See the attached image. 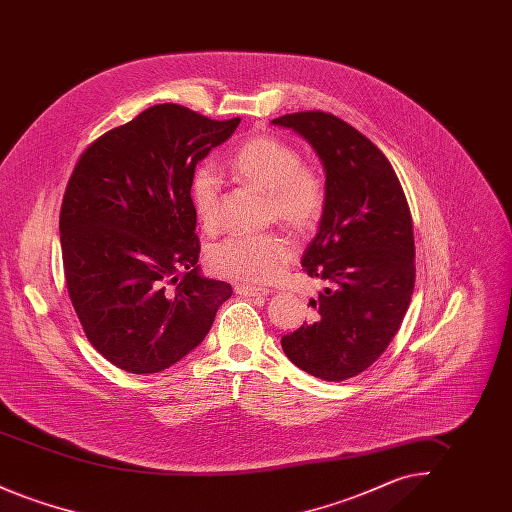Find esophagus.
Segmentation results:
<instances>
[{
    "mask_svg": "<svg viewBox=\"0 0 512 512\" xmlns=\"http://www.w3.org/2000/svg\"><path fill=\"white\" fill-rule=\"evenodd\" d=\"M234 292L238 293V295H244V297H263V295H267V290H263V288H255V286H236L234 288Z\"/></svg>",
    "mask_w": 512,
    "mask_h": 512,
    "instance_id": "esophagus-1",
    "label": "esophagus"
}]
</instances>
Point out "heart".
Returning a JSON list of instances; mask_svg holds the SVG:
<instances>
[{
    "label": "heart",
    "mask_w": 512,
    "mask_h": 512,
    "mask_svg": "<svg viewBox=\"0 0 512 512\" xmlns=\"http://www.w3.org/2000/svg\"><path fill=\"white\" fill-rule=\"evenodd\" d=\"M234 172L253 188L267 194L268 215L293 230L305 232L317 224L324 209V182L320 174L301 165L295 147L274 136H253L232 157ZM192 203L205 228L219 220L220 182L217 172L203 165L192 178ZM295 255V245L284 234L230 236L209 249V265L222 276L244 284H267Z\"/></svg>",
    "instance_id": "obj_1"
}]
</instances>
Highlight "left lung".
Returning a JSON list of instances; mask_svg holds the SVG:
<instances>
[{
    "label": "left lung",
    "mask_w": 512,
    "mask_h": 512,
    "mask_svg": "<svg viewBox=\"0 0 512 512\" xmlns=\"http://www.w3.org/2000/svg\"><path fill=\"white\" fill-rule=\"evenodd\" d=\"M272 124L299 134L324 167V209L301 265L324 288L315 315L282 338L293 365L341 382L390 345L414 288L413 219L386 155L359 130L322 111Z\"/></svg>",
    "instance_id": "8db88e82"
}]
</instances>
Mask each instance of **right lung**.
<instances>
[{"label": "right lung", "mask_w": 512, "mask_h": 512, "mask_svg": "<svg viewBox=\"0 0 512 512\" xmlns=\"http://www.w3.org/2000/svg\"><path fill=\"white\" fill-rule=\"evenodd\" d=\"M240 124L153 105L88 147L67 184L59 232L86 338L121 370L153 374L205 340L232 286L197 265L195 165Z\"/></svg>", "instance_id": "right-lung-1"}]
</instances>
